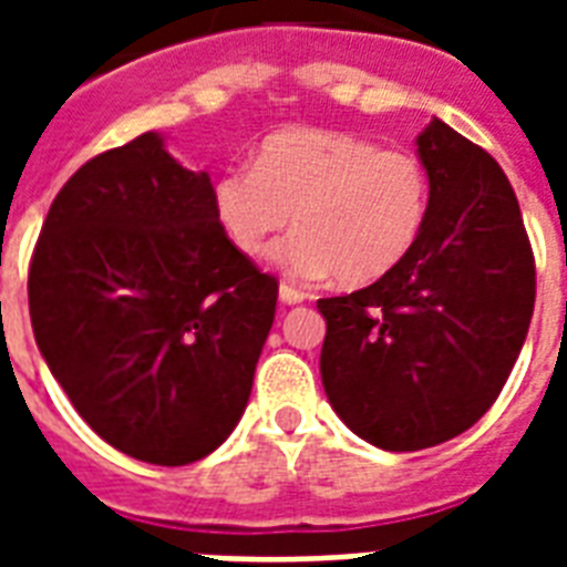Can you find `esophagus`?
<instances>
[{
	"mask_svg": "<svg viewBox=\"0 0 567 567\" xmlns=\"http://www.w3.org/2000/svg\"><path fill=\"white\" fill-rule=\"evenodd\" d=\"M279 300L288 302V306H297V302L306 300V291H300V288H293V285H279Z\"/></svg>",
	"mask_w": 567,
	"mask_h": 567,
	"instance_id": "1",
	"label": "esophagus"
}]
</instances>
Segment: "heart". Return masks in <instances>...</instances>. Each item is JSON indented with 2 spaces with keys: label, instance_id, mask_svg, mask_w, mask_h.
Instances as JSON below:
<instances>
[{
  "label": "heart",
  "instance_id": "heart-1",
  "mask_svg": "<svg viewBox=\"0 0 567 567\" xmlns=\"http://www.w3.org/2000/svg\"><path fill=\"white\" fill-rule=\"evenodd\" d=\"M214 217L244 252H265L293 214V235L276 247V265L297 279L377 282L421 238L430 212V176L405 150L373 141L285 128L267 135L252 167H229L212 188Z\"/></svg>",
  "mask_w": 567,
  "mask_h": 567
}]
</instances>
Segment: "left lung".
Listing matches in <instances>:
<instances>
[{"instance_id":"left-lung-1","label":"left lung","mask_w":567,"mask_h":567,"mask_svg":"<svg viewBox=\"0 0 567 567\" xmlns=\"http://www.w3.org/2000/svg\"><path fill=\"white\" fill-rule=\"evenodd\" d=\"M417 153L430 212L412 252L362 291L318 300L329 403L394 453L456 439L492 409L536 306V258L501 164L441 120Z\"/></svg>"}]
</instances>
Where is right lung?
<instances>
[{
  "mask_svg": "<svg viewBox=\"0 0 567 567\" xmlns=\"http://www.w3.org/2000/svg\"><path fill=\"white\" fill-rule=\"evenodd\" d=\"M276 297V276L214 217L208 173L182 167L155 132L66 179L29 265L52 377L102 441L150 465H190L229 439Z\"/></svg>",
  "mask_w": 567,
  "mask_h": 567,
  "instance_id": "right-lung-1",
  "label": "right lung"
}]
</instances>
